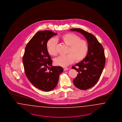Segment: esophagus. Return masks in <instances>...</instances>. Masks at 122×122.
I'll return each instance as SVG.
<instances>
[{
  "label": "esophagus",
  "instance_id": "esophagus-1",
  "mask_svg": "<svg viewBox=\"0 0 122 122\" xmlns=\"http://www.w3.org/2000/svg\"><path fill=\"white\" fill-rule=\"evenodd\" d=\"M69 70L68 68H64V71H66V70Z\"/></svg>",
  "mask_w": 122,
  "mask_h": 122
}]
</instances>
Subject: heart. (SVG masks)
I'll return each mask as SVG.
<instances>
[{
  "label": "heart",
  "instance_id": "heart-1",
  "mask_svg": "<svg viewBox=\"0 0 122 122\" xmlns=\"http://www.w3.org/2000/svg\"><path fill=\"white\" fill-rule=\"evenodd\" d=\"M60 38L68 47L66 51L67 54L54 59V62L56 65L65 67L73 63L75 60L76 62H80L86 58L89 50L87 41L81 39L79 36L71 32L64 34ZM57 44L58 41L54 38H51L48 40L46 48L49 54L52 56L57 55Z\"/></svg>",
  "mask_w": 122,
  "mask_h": 122
}]
</instances>
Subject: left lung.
<instances>
[{
	"label": "left lung",
	"mask_w": 122,
	"mask_h": 122,
	"mask_svg": "<svg viewBox=\"0 0 122 122\" xmlns=\"http://www.w3.org/2000/svg\"><path fill=\"white\" fill-rule=\"evenodd\" d=\"M72 31L80 32L86 39L89 50L84 60L72 68L79 74L73 80L76 87L82 90L93 87L98 81L104 68L106 62L104 50L102 44L92 34L80 28L70 29Z\"/></svg>",
	"instance_id": "1"
}]
</instances>
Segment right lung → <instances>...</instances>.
<instances>
[{
    "instance_id": "1",
    "label": "right lung",
    "mask_w": 122,
    "mask_h": 122,
    "mask_svg": "<svg viewBox=\"0 0 122 122\" xmlns=\"http://www.w3.org/2000/svg\"><path fill=\"white\" fill-rule=\"evenodd\" d=\"M57 33L51 30L37 32L26 45L22 61L27 78L36 88L44 92L54 89L63 69L52 66V60L46 48V43Z\"/></svg>"
}]
</instances>
